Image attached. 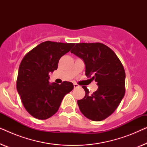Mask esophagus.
<instances>
[{
  "mask_svg": "<svg viewBox=\"0 0 147 147\" xmlns=\"http://www.w3.org/2000/svg\"><path fill=\"white\" fill-rule=\"evenodd\" d=\"M74 88H78L80 87V86L78 85V84H77L74 83Z\"/></svg>",
  "mask_w": 147,
  "mask_h": 147,
  "instance_id": "1",
  "label": "esophagus"
}]
</instances>
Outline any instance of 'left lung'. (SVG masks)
Instances as JSON below:
<instances>
[{"instance_id": "left-lung-1", "label": "left lung", "mask_w": 147, "mask_h": 147, "mask_svg": "<svg viewBox=\"0 0 147 147\" xmlns=\"http://www.w3.org/2000/svg\"><path fill=\"white\" fill-rule=\"evenodd\" d=\"M71 53L83 60L86 76L98 86L92 94L82 86L86 95L78 100L80 111L94 121L106 119L115 111L125 94L123 65L110 48L100 43H77Z\"/></svg>"}]
</instances>
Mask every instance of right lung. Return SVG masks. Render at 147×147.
Listing matches in <instances>:
<instances>
[{
	"mask_svg": "<svg viewBox=\"0 0 147 147\" xmlns=\"http://www.w3.org/2000/svg\"><path fill=\"white\" fill-rule=\"evenodd\" d=\"M74 43L45 41L30 51L22 59L17 90L27 111L34 118L47 119L57 112L66 94L73 90L71 82L49 83L50 72L57 69L58 62Z\"/></svg>",
	"mask_w": 147,
	"mask_h": 147,
	"instance_id": "right-lung-1",
	"label": "right lung"
}]
</instances>
